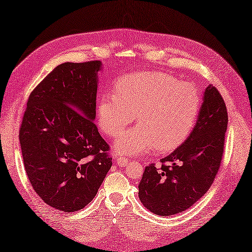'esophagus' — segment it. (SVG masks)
<instances>
[{
  "instance_id": "esophagus-1",
  "label": "esophagus",
  "mask_w": 252,
  "mask_h": 252,
  "mask_svg": "<svg viewBox=\"0 0 252 252\" xmlns=\"http://www.w3.org/2000/svg\"><path fill=\"white\" fill-rule=\"evenodd\" d=\"M128 159L127 158H125V157H123V158H118L117 159V164L118 165H120V166H126L127 164H128Z\"/></svg>"
}]
</instances>
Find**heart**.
Wrapping results in <instances>:
<instances>
[{
    "label": "heart",
    "mask_w": 252,
    "mask_h": 252,
    "mask_svg": "<svg viewBox=\"0 0 252 252\" xmlns=\"http://www.w3.org/2000/svg\"><path fill=\"white\" fill-rule=\"evenodd\" d=\"M115 92L98 100L101 130L114 138L132 123L135 114L139 123L115 141L119 154L137 156L155 147L161 153L171 152L186 141L200 113L197 88L165 73L127 74L115 83Z\"/></svg>",
    "instance_id": "obj_1"
}]
</instances>
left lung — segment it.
I'll use <instances>...</instances> for the list:
<instances>
[{
    "instance_id": "8db88e82",
    "label": "left lung",
    "mask_w": 252,
    "mask_h": 252,
    "mask_svg": "<svg viewBox=\"0 0 252 252\" xmlns=\"http://www.w3.org/2000/svg\"><path fill=\"white\" fill-rule=\"evenodd\" d=\"M228 126L227 108L219 90L203 92L198 120L183 144L145 167L139 198L156 215L169 216L191 208L207 193L219 172Z\"/></svg>"
}]
</instances>
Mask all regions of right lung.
<instances>
[{"mask_svg": "<svg viewBox=\"0 0 252 252\" xmlns=\"http://www.w3.org/2000/svg\"><path fill=\"white\" fill-rule=\"evenodd\" d=\"M101 61L64 63L31 93L20 145L25 172L45 203L63 212L85 208L112 165L94 124Z\"/></svg>", "mask_w": 252, "mask_h": 252, "instance_id": "1", "label": "right lung"}]
</instances>
